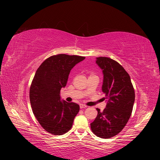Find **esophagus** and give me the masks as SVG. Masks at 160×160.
I'll use <instances>...</instances> for the list:
<instances>
[{
	"instance_id": "34e87169",
	"label": "esophagus",
	"mask_w": 160,
	"mask_h": 160,
	"mask_svg": "<svg viewBox=\"0 0 160 160\" xmlns=\"http://www.w3.org/2000/svg\"><path fill=\"white\" fill-rule=\"evenodd\" d=\"M80 108H87V107L86 106V105L82 104H80Z\"/></svg>"
}]
</instances>
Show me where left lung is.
I'll return each instance as SVG.
<instances>
[{
	"label": "left lung",
	"instance_id": "1",
	"mask_svg": "<svg viewBox=\"0 0 160 160\" xmlns=\"http://www.w3.org/2000/svg\"><path fill=\"white\" fill-rule=\"evenodd\" d=\"M96 63L102 70V91L107 101L102 112L91 123L93 133L101 138H110L118 134L131 117L135 102V91L131 78L116 61L107 57L96 58Z\"/></svg>",
	"mask_w": 160,
	"mask_h": 160
}]
</instances>
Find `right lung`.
I'll list each match as a JSON object with an SVG mask.
<instances>
[{
	"label": "right lung",
	"instance_id": "right-lung-1",
	"mask_svg": "<svg viewBox=\"0 0 160 160\" xmlns=\"http://www.w3.org/2000/svg\"><path fill=\"white\" fill-rule=\"evenodd\" d=\"M85 57L58 54L46 59L33 77L29 91L33 113L45 131L56 135L64 134L73 125L80 106L61 99L71 70Z\"/></svg>",
	"mask_w": 160,
	"mask_h": 160
}]
</instances>
